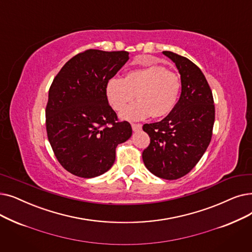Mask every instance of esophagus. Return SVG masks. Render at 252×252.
Listing matches in <instances>:
<instances>
[{
  "label": "esophagus",
  "mask_w": 252,
  "mask_h": 252,
  "mask_svg": "<svg viewBox=\"0 0 252 252\" xmlns=\"http://www.w3.org/2000/svg\"><path fill=\"white\" fill-rule=\"evenodd\" d=\"M132 128L134 132H139V130L142 128V126L140 124H132Z\"/></svg>",
  "instance_id": "obj_1"
}]
</instances>
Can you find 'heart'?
Here are the masks:
<instances>
[{"label": "heart", "instance_id": "1", "mask_svg": "<svg viewBox=\"0 0 252 252\" xmlns=\"http://www.w3.org/2000/svg\"><path fill=\"white\" fill-rule=\"evenodd\" d=\"M181 91L179 75L163 65L148 63L129 70L125 77H111L106 82V99L114 110L120 111L133 99L138 101L120 113L126 120H142L148 116L168 115L176 106Z\"/></svg>", "mask_w": 252, "mask_h": 252}]
</instances>
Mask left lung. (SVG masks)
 <instances>
[{
	"label": "left lung",
	"mask_w": 252,
	"mask_h": 252,
	"mask_svg": "<svg viewBox=\"0 0 252 252\" xmlns=\"http://www.w3.org/2000/svg\"><path fill=\"white\" fill-rule=\"evenodd\" d=\"M162 53L176 64L181 94L167 117L143 126L150 144L142 153V158L153 175L175 180L191 171L209 145L215 108L209 84L200 68L177 53Z\"/></svg>",
	"instance_id": "obj_1"
}]
</instances>
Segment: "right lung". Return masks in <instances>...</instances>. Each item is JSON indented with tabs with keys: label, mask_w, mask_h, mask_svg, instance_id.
Segmentation results:
<instances>
[{
	"label": "right lung",
	"mask_w": 252,
	"mask_h": 252,
	"mask_svg": "<svg viewBox=\"0 0 252 252\" xmlns=\"http://www.w3.org/2000/svg\"><path fill=\"white\" fill-rule=\"evenodd\" d=\"M127 51L89 49L63 64L49 89L46 129L61 165L75 176L94 178L110 169L115 148L132 136L118 123L105 94L106 82L128 61Z\"/></svg>",
	"instance_id": "1"
}]
</instances>
